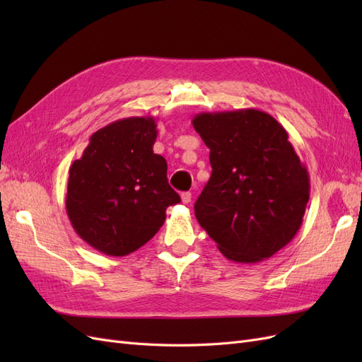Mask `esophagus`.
<instances>
[{
    "mask_svg": "<svg viewBox=\"0 0 362 362\" xmlns=\"http://www.w3.org/2000/svg\"><path fill=\"white\" fill-rule=\"evenodd\" d=\"M181 201H182V204H189L192 201V193L190 192H182L181 193Z\"/></svg>",
    "mask_w": 362,
    "mask_h": 362,
    "instance_id": "esophagus-1",
    "label": "esophagus"
}]
</instances>
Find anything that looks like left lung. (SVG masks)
Wrapping results in <instances>:
<instances>
[{
  "label": "left lung",
  "mask_w": 362,
  "mask_h": 362,
  "mask_svg": "<svg viewBox=\"0 0 362 362\" xmlns=\"http://www.w3.org/2000/svg\"><path fill=\"white\" fill-rule=\"evenodd\" d=\"M211 177L194 204L199 225L237 262H258L288 245L310 199V175L278 120L257 108L199 113Z\"/></svg>",
  "instance_id": "obj_1"
}]
</instances>
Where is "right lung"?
I'll return each instance as SVG.
<instances>
[{
  "label": "right lung",
  "mask_w": 362,
  "mask_h": 362,
  "mask_svg": "<svg viewBox=\"0 0 362 362\" xmlns=\"http://www.w3.org/2000/svg\"><path fill=\"white\" fill-rule=\"evenodd\" d=\"M156 119L127 117L98 129L69 168L66 213L87 245L125 257L148 243L181 201L168 163L154 154Z\"/></svg>",
  "instance_id": "right-lung-1"
}]
</instances>
